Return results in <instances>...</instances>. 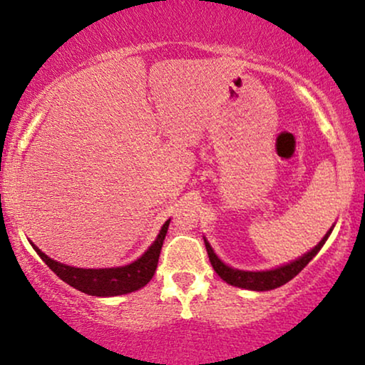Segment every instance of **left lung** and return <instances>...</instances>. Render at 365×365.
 Wrapping results in <instances>:
<instances>
[{"label": "left lung", "instance_id": "1", "mask_svg": "<svg viewBox=\"0 0 365 365\" xmlns=\"http://www.w3.org/2000/svg\"><path fill=\"white\" fill-rule=\"evenodd\" d=\"M334 229V227H331ZM331 229L329 232L325 234L324 239L317 244L312 251H308L307 255H303L302 257H298L297 261L288 262V264H283L279 267H274V269H267V271H242V269H234L227 264H224L222 261L217 257V255L214 252V249L210 247V244L207 242V239H204L205 242V249H207V255H209L210 264L214 267V271L217 274L222 278L225 283L237 286V288H244V289H252V292H269V289L279 288L288 283L289 279H293L299 271L305 267L308 262H310L313 257L318 255L322 247L329 236L331 234Z\"/></svg>", "mask_w": 365, "mask_h": 365}]
</instances>
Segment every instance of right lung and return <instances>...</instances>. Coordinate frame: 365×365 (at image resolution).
<instances>
[{"instance_id":"add662e5","label":"right lung","mask_w":365,"mask_h":365,"mask_svg":"<svg viewBox=\"0 0 365 365\" xmlns=\"http://www.w3.org/2000/svg\"><path fill=\"white\" fill-rule=\"evenodd\" d=\"M170 225V219L163 224L160 234L156 236L155 242L146 249V252L131 264L119 266V267H104V269H84V267H73L62 264V262L53 261L45 252H41L38 247L31 242V246L36 251L45 264L58 276L60 279L66 281L72 288L79 292L91 294V297H118V294H126L136 292L150 283L153 278L156 266H158V257L161 246H163L165 236Z\"/></svg>"}]
</instances>
